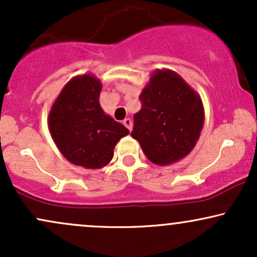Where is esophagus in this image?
<instances>
[{
	"mask_svg": "<svg viewBox=\"0 0 257 257\" xmlns=\"http://www.w3.org/2000/svg\"><path fill=\"white\" fill-rule=\"evenodd\" d=\"M123 124H124V126H126V129H128L129 132H132L133 122H132L131 118H124V119H123Z\"/></svg>",
	"mask_w": 257,
	"mask_h": 257,
	"instance_id": "esophagus-1",
	"label": "esophagus"
}]
</instances>
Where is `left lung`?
<instances>
[{
	"label": "left lung",
	"mask_w": 257,
	"mask_h": 257,
	"mask_svg": "<svg viewBox=\"0 0 257 257\" xmlns=\"http://www.w3.org/2000/svg\"><path fill=\"white\" fill-rule=\"evenodd\" d=\"M132 138L157 166H170L196 146L204 124L200 96L181 76L169 69L156 70L139 96Z\"/></svg>",
	"instance_id": "1"
}]
</instances>
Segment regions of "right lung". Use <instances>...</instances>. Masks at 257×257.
<instances>
[{
  "mask_svg": "<svg viewBox=\"0 0 257 257\" xmlns=\"http://www.w3.org/2000/svg\"><path fill=\"white\" fill-rule=\"evenodd\" d=\"M101 88L94 75L76 76L65 84L48 114L49 133L59 151L85 169L107 166L117 143L129 134L100 106Z\"/></svg>",
  "mask_w": 257,
  "mask_h": 257,
  "instance_id": "add662e5",
  "label": "right lung"
}]
</instances>
